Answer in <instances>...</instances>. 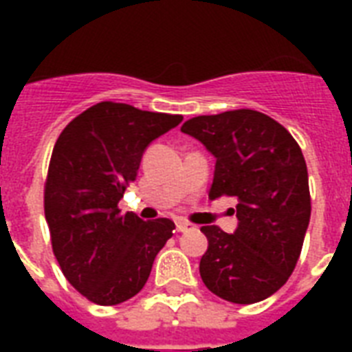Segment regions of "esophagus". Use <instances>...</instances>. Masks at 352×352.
<instances>
[{"instance_id": "34e87169", "label": "esophagus", "mask_w": 352, "mask_h": 352, "mask_svg": "<svg viewBox=\"0 0 352 352\" xmlns=\"http://www.w3.org/2000/svg\"><path fill=\"white\" fill-rule=\"evenodd\" d=\"M175 226H177V232H188L193 228V225H190V223H186V221H177Z\"/></svg>"}]
</instances>
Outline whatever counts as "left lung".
I'll return each mask as SVG.
<instances>
[{"label":"left lung","instance_id":"left-lung-1","mask_svg":"<svg viewBox=\"0 0 352 352\" xmlns=\"http://www.w3.org/2000/svg\"><path fill=\"white\" fill-rule=\"evenodd\" d=\"M181 131L215 157L210 199H237L234 234L201 228L208 239L199 263L203 283L239 305L265 300L290 278L311 219L300 146L279 122L252 109L190 118Z\"/></svg>","mask_w":352,"mask_h":352}]
</instances>
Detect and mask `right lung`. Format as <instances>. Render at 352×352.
<instances>
[{"instance_id":"right-lung-1","label":"right lung","mask_w":352,"mask_h":352,"mask_svg":"<svg viewBox=\"0 0 352 352\" xmlns=\"http://www.w3.org/2000/svg\"><path fill=\"white\" fill-rule=\"evenodd\" d=\"M181 115L100 102L71 120L52 149L45 219L67 281L96 305H118L146 285L173 221L120 214L118 201L137 179L142 153Z\"/></svg>"}]
</instances>
